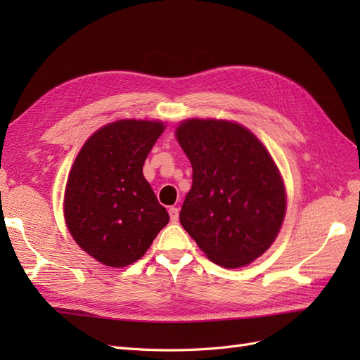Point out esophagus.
Wrapping results in <instances>:
<instances>
[{
  "label": "esophagus",
  "mask_w": 360,
  "mask_h": 360,
  "mask_svg": "<svg viewBox=\"0 0 360 360\" xmlns=\"http://www.w3.org/2000/svg\"><path fill=\"white\" fill-rule=\"evenodd\" d=\"M168 213H169V219L171 222L176 224L179 221V209L177 207H169L168 209Z\"/></svg>",
  "instance_id": "34e87169"
}]
</instances>
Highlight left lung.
I'll use <instances>...</instances> for the list:
<instances>
[{
    "instance_id": "8db88e82",
    "label": "left lung",
    "mask_w": 360,
    "mask_h": 360,
    "mask_svg": "<svg viewBox=\"0 0 360 360\" xmlns=\"http://www.w3.org/2000/svg\"><path fill=\"white\" fill-rule=\"evenodd\" d=\"M176 136L193 171L181 226L213 263L249 264L275 242L285 216L274 159L250 130L225 120H184Z\"/></svg>"
}]
</instances>
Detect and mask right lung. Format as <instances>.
<instances>
[{"label":"right lung","mask_w":360,"mask_h":360,"mask_svg":"<svg viewBox=\"0 0 360 360\" xmlns=\"http://www.w3.org/2000/svg\"><path fill=\"white\" fill-rule=\"evenodd\" d=\"M165 126L118 120L94 132L76 156L64 193V217L75 242L110 267L143 257L169 221L143 165Z\"/></svg>","instance_id":"add662e5"}]
</instances>
